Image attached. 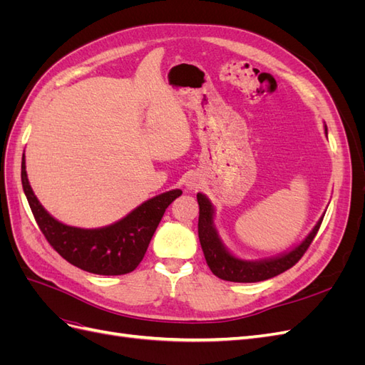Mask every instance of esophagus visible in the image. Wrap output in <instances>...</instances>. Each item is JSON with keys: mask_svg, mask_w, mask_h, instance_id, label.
Masks as SVG:
<instances>
[{"mask_svg": "<svg viewBox=\"0 0 365 365\" xmlns=\"http://www.w3.org/2000/svg\"><path fill=\"white\" fill-rule=\"evenodd\" d=\"M187 187H189V189H196V184L195 182H187Z\"/></svg>", "mask_w": 365, "mask_h": 365, "instance_id": "obj_1", "label": "esophagus"}]
</instances>
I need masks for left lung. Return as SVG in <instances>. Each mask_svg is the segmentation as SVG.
I'll use <instances>...</instances> for the list:
<instances>
[{"instance_id":"8db88e82","label":"left lung","mask_w":365,"mask_h":365,"mask_svg":"<svg viewBox=\"0 0 365 365\" xmlns=\"http://www.w3.org/2000/svg\"><path fill=\"white\" fill-rule=\"evenodd\" d=\"M327 135V128H326ZM197 204H200V220H197V236H200L201 247L207 260L208 268L216 277L227 282L237 283H254L275 277L286 269L292 268L294 264L303 257V254L311 247L312 240L315 239L319 225L323 222V217L318 220L314 230L309 236L302 242L300 245L295 247L292 251L283 254L280 257L260 260V262H248L240 260L230 254L220 242L217 231L213 225V205L202 193H197Z\"/></svg>"}]
</instances>
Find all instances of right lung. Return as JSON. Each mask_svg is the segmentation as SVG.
<instances>
[{"mask_svg": "<svg viewBox=\"0 0 365 365\" xmlns=\"http://www.w3.org/2000/svg\"><path fill=\"white\" fill-rule=\"evenodd\" d=\"M21 181L31 213L43 237L74 267L98 275H121L134 271L143 260L160 220L181 190H170L143 202L118 222L85 230L65 225L50 216L33 193L27 180L26 160L21 163Z\"/></svg>", "mask_w": 365, "mask_h": 365, "instance_id": "add662e5", "label": "right lung"}]
</instances>
